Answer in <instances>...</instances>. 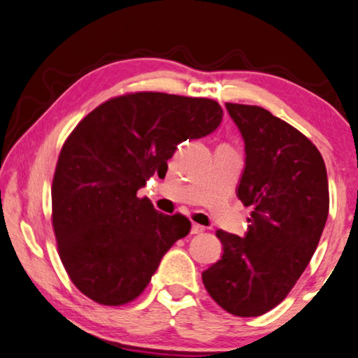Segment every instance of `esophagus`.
<instances>
[{"instance_id": "1", "label": "esophagus", "mask_w": 358, "mask_h": 358, "mask_svg": "<svg viewBox=\"0 0 358 358\" xmlns=\"http://www.w3.org/2000/svg\"><path fill=\"white\" fill-rule=\"evenodd\" d=\"M190 232H192V234H201V232H205V227L200 226V224H192Z\"/></svg>"}]
</instances>
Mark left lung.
<instances>
[{
	"label": "left lung",
	"mask_w": 358,
	"mask_h": 358,
	"mask_svg": "<svg viewBox=\"0 0 358 358\" xmlns=\"http://www.w3.org/2000/svg\"><path fill=\"white\" fill-rule=\"evenodd\" d=\"M245 145L237 196L250 206L243 237L217 229L221 260L201 273L211 299L236 317L281 303L317 250L329 210L318 148L265 108L226 103Z\"/></svg>",
	"instance_id": "8db88e82"
}]
</instances>
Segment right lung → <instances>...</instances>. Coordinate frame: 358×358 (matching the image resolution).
I'll list each match as a JSON object with an SVG mask.
<instances>
[{
	"instance_id": "obj_1",
	"label": "right lung",
	"mask_w": 358,
	"mask_h": 358,
	"mask_svg": "<svg viewBox=\"0 0 358 358\" xmlns=\"http://www.w3.org/2000/svg\"><path fill=\"white\" fill-rule=\"evenodd\" d=\"M221 119L208 98L141 92L79 122L59 153L51 201L61 262L82 294L122 305L143 292L190 221L159 213L137 190L166 174L179 143L210 136Z\"/></svg>"
}]
</instances>
